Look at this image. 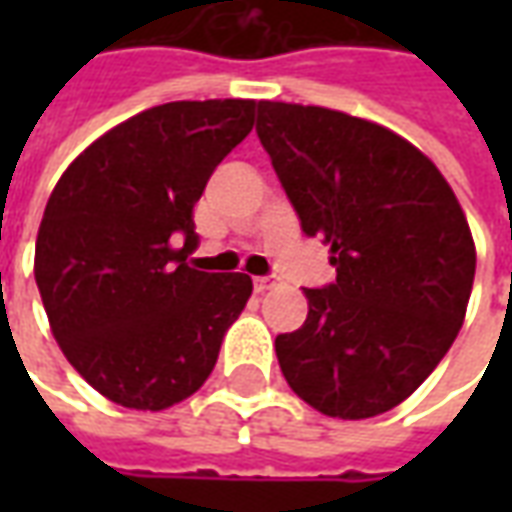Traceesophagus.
Listing matches in <instances>:
<instances>
[{
	"instance_id": "obj_1",
	"label": "esophagus",
	"mask_w": 512,
	"mask_h": 512,
	"mask_svg": "<svg viewBox=\"0 0 512 512\" xmlns=\"http://www.w3.org/2000/svg\"><path fill=\"white\" fill-rule=\"evenodd\" d=\"M252 285H255V293H266V290L274 288V279H271V277H255V279H252Z\"/></svg>"
}]
</instances>
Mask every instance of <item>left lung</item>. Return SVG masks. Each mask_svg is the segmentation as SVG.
<instances>
[{
    "mask_svg": "<svg viewBox=\"0 0 512 512\" xmlns=\"http://www.w3.org/2000/svg\"><path fill=\"white\" fill-rule=\"evenodd\" d=\"M255 131L337 268L332 285L304 288L307 321L277 337L282 376L326 417H378L458 337L477 263L466 216L436 164L370 120L260 101Z\"/></svg>",
    "mask_w": 512,
    "mask_h": 512,
    "instance_id": "8db88e82",
    "label": "left lung"
}]
</instances>
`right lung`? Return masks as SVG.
<instances>
[{"instance_id":"obj_1","label":"right lung","mask_w":512,"mask_h":512,"mask_svg":"<svg viewBox=\"0 0 512 512\" xmlns=\"http://www.w3.org/2000/svg\"><path fill=\"white\" fill-rule=\"evenodd\" d=\"M255 101H172L84 150L51 191L35 282L79 376L112 403L161 411L211 376L252 296L246 274L191 266L194 202L252 131Z\"/></svg>"}]
</instances>
